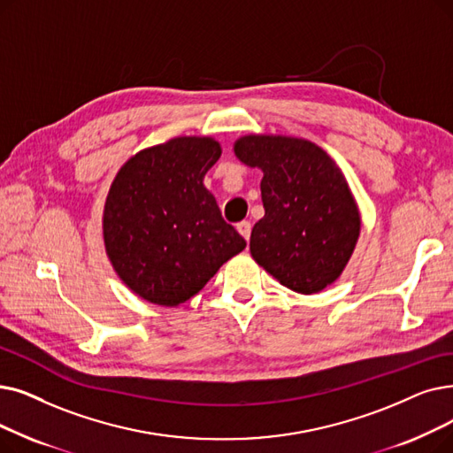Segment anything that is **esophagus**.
Listing matches in <instances>:
<instances>
[{"mask_svg":"<svg viewBox=\"0 0 453 453\" xmlns=\"http://www.w3.org/2000/svg\"><path fill=\"white\" fill-rule=\"evenodd\" d=\"M237 231L242 234L244 241L248 242V241H250V234H251V224H250L248 220H244V222H239V224H237Z\"/></svg>","mask_w":453,"mask_h":453,"instance_id":"34e87169","label":"esophagus"}]
</instances>
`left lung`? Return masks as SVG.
<instances>
[{
  "instance_id": "obj_1",
  "label": "left lung",
  "mask_w": 453,
  "mask_h": 453,
  "mask_svg": "<svg viewBox=\"0 0 453 453\" xmlns=\"http://www.w3.org/2000/svg\"><path fill=\"white\" fill-rule=\"evenodd\" d=\"M234 157L263 172L265 216L253 226L251 257L283 287L317 294L344 272L361 233V212L327 151L287 134H244Z\"/></svg>"
}]
</instances>
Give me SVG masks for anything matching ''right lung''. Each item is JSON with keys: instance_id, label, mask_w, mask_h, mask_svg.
<instances>
[{"instance_id": "right-lung-1", "label": "right lung", "mask_w": 453, "mask_h": 453, "mask_svg": "<svg viewBox=\"0 0 453 453\" xmlns=\"http://www.w3.org/2000/svg\"><path fill=\"white\" fill-rule=\"evenodd\" d=\"M220 155L212 136H175L129 157L112 180L102 216L105 253L142 300L185 303L246 248L203 185Z\"/></svg>"}]
</instances>
